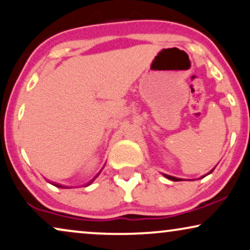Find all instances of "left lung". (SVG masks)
<instances>
[{"instance_id": "1", "label": "left lung", "mask_w": 250, "mask_h": 250, "mask_svg": "<svg viewBox=\"0 0 250 250\" xmlns=\"http://www.w3.org/2000/svg\"><path fill=\"white\" fill-rule=\"evenodd\" d=\"M211 172H213V170H210V172L208 173V174H210ZM165 176H166L168 180H172V181H181L180 179H177V177H174V176H169V175H165ZM203 177H204V176H203Z\"/></svg>"}]
</instances>
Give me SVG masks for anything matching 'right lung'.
Here are the masks:
<instances>
[{
  "instance_id": "obj_1",
  "label": "right lung",
  "mask_w": 250,
  "mask_h": 250,
  "mask_svg": "<svg viewBox=\"0 0 250 250\" xmlns=\"http://www.w3.org/2000/svg\"><path fill=\"white\" fill-rule=\"evenodd\" d=\"M94 179H95V177H94ZM94 179H93V180H94ZM93 180H92L91 182H88V183L86 184V186H90V184H91L92 182H93ZM53 186H56V187H58V188H64V187H62V186H59V184H53Z\"/></svg>"
}]
</instances>
